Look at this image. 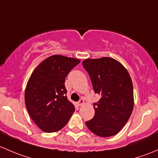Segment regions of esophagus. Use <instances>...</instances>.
<instances>
[{
  "label": "esophagus",
  "mask_w": 158,
  "mask_h": 158,
  "mask_svg": "<svg viewBox=\"0 0 158 158\" xmlns=\"http://www.w3.org/2000/svg\"><path fill=\"white\" fill-rule=\"evenodd\" d=\"M84 103V100L83 99H80V100L77 102V105L78 106H82Z\"/></svg>",
  "instance_id": "obj_1"
}]
</instances>
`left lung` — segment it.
Returning a JSON list of instances; mask_svg holds the SVG:
<instances>
[{
    "mask_svg": "<svg viewBox=\"0 0 158 158\" xmlns=\"http://www.w3.org/2000/svg\"><path fill=\"white\" fill-rule=\"evenodd\" d=\"M95 94L101 96L94 103V118L86 122L87 128L100 137L116 135L127 123L134 106L133 85L124 66L114 58L103 57L82 62Z\"/></svg>",
    "mask_w": 158,
    "mask_h": 158,
    "instance_id": "left-lung-1",
    "label": "left lung"
}]
</instances>
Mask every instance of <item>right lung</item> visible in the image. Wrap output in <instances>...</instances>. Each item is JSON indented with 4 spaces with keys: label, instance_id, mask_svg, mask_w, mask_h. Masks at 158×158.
Returning <instances> with one entry per match:
<instances>
[{
    "label": "right lung",
    "instance_id": "add662e5",
    "mask_svg": "<svg viewBox=\"0 0 158 158\" xmlns=\"http://www.w3.org/2000/svg\"><path fill=\"white\" fill-rule=\"evenodd\" d=\"M80 62L55 55L44 60L31 74L25 90L26 106L31 118L45 132L64 127L75 110L66 96L64 81Z\"/></svg>",
    "mask_w": 158,
    "mask_h": 158
}]
</instances>
